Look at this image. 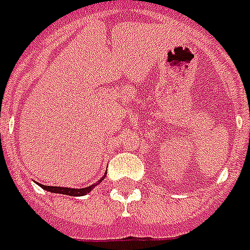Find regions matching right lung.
Wrapping results in <instances>:
<instances>
[{
    "label": "right lung",
    "mask_w": 250,
    "mask_h": 250,
    "mask_svg": "<svg viewBox=\"0 0 250 250\" xmlns=\"http://www.w3.org/2000/svg\"><path fill=\"white\" fill-rule=\"evenodd\" d=\"M105 178V176H104ZM104 178H101V180H104ZM100 180V182H101ZM100 182H97V183H94L91 186H87V187H84V188H71V187H58V186H44L40 185L39 186L45 191H51V192H54V194H64V195H70V196H83L88 194L90 191L93 190L95 186L98 185Z\"/></svg>",
    "instance_id": "obj_1"
}]
</instances>
